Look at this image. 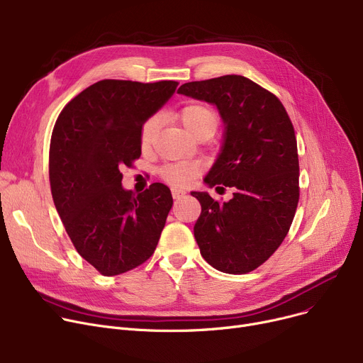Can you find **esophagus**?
Returning a JSON list of instances; mask_svg holds the SVG:
<instances>
[{"label":"esophagus","instance_id":"34e87169","mask_svg":"<svg viewBox=\"0 0 363 363\" xmlns=\"http://www.w3.org/2000/svg\"><path fill=\"white\" fill-rule=\"evenodd\" d=\"M184 194H185V191H182V189L172 188V197H174L175 200H177V199H181Z\"/></svg>","mask_w":363,"mask_h":363}]
</instances>
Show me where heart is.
Segmentation results:
<instances>
[{
    "label": "heart",
    "mask_w": 363,
    "mask_h": 363,
    "mask_svg": "<svg viewBox=\"0 0 363 363\" xmlns=\"http://www.w3.org/2000/svg\"><path fill=\"white\" fill-rule=\"evenodd\" d=\"M178 118L184 128L191 133L194 138L201 135H213L219 126V114L218 111L201 103L188 104L182 107L178 113ZM159 129V118L157 116H150L141 126L140 132V141L143 148H148ZM200 167L197 163L193 162H175V163H167L160 167L159 174L160 178L172 185L177 186H185L189 185L194 178L199 175Z\"/></svg>",
    "instance_id": "b5f03b06"
}]
</instances>
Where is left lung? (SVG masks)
<instances>
[{
    "label": "left lung",
    "instance_id": "8db88e82",
    "mask_svg": "<svg viewBox=\"0 0 363 363\" xmlns=\"http://www.w3.org/2000/svg\"><path fill=\"white\" fill-rule=\"evenodd\" d=\"M178 92L215 104L226 129L204 182L234 188V197L219 203L207 193H191L201 204L194 226L200 253L220 272H252L277 252L298 204L291 119L275 94L240 74L188 82Z\"/></svg>",
    "mask_w": 363,
    "mask_h": 363
}]
</instances>
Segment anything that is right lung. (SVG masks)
Listing matches in <instances>:
<instances>
[{
  "label": "right lung",
  "instance_id": "1",
  "mask_svg": "<svg viewBox=\"0 0 363 363\" xmlns=\"http://www.w3.org/2000/svg\"><path fill=\"white\" fill-rule=\"evenodd\" d=\"M177 86L103 79L76 95L55 121L48 162L52 200L76 252L104 277L151 257L174 204L160 182L138 196L125 191L121 169L140 159L143 123Z\"/></svg>",
  "mask_w": 363,
  "mask_h": 363
}]
</instances>
